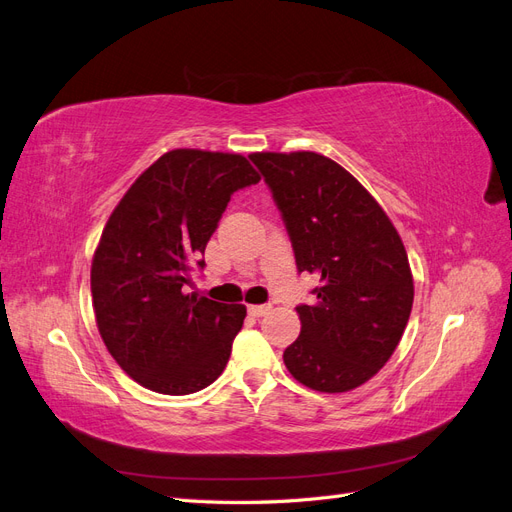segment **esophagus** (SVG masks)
Returning a JSON list of instances; mask_svg holds the SVG:
<instances>
[{
  "label": "esophagus",
  "instance_id": "34e87169",
  "mask_svg": "<svg viewBox=\"0 0 512 512\" xmlns=\"http://www.w3.org/2000/svg\"><path fill=\"white\" fill-rule=\"evenodd\" d=\"M269 309H271V305H250L247 307V312H250L254 318H260V316H265Z\"/></svg>",
  "mask_w": 512,
  "mask_h": 512
}]
</instances>
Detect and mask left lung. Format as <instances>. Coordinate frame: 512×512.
<instances>
[{"label":"left lung","mask_w":512,"mask_h":512,"mask_svg":"<svg viewBox=\"0 0 512 512\" xmlns=\"http://www.w3.org/2000/svg\"><path fill=\"white\" fill-rule=\"evenodd\" d=\"M282 213L299 273L318 275L297 305L301 335L284 363L301 384L346 393L378 374L408 324L414 282L389 215L346 168L314 151L252 153Z\"/></svg>","instance_id":"left-lung-1"}]
</instances>
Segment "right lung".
I'll return each instance as SVG.
<instances>
[{"label": "right lung", "instance_id": "obj_1", "mask_svg": "<svg viewBox=\"0 0 512 512\" xmlns=\"http://www.w3.org/2000/svg\"><path fill=\"white\" fill-rule=\"evenodd\" d=\"M260 181L239 153L173 149L119 200L91 262V297L108 352L164 395L205 389L224 371L245 305L188 294L190 273L230 196Z\"/></svg>", "mask_w": 512, "mask_h": 512}]
</instances>
